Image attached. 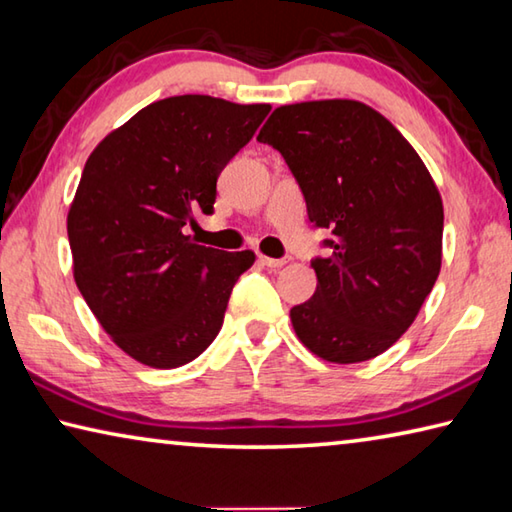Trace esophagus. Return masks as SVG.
<instances>
[{"mask_svg":"<svg viewBox=\"0 0 512 512\" xmlns=\"http://www.w3.org/2000/svg\"><path fill=\"white\" fill-rule=\"evenodd\" d=\"M258 261H261L265 267H270V270H279L285 263H288V258H270V256H258Z\"/></svg>","mask_w":512,"mask_h":512,"instance_id":"34e87169","label":"esophagus"}]
</instances>
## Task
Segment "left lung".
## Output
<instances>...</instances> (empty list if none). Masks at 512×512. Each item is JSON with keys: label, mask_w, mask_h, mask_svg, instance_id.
Wrapping results in <instances>:
<instances>
[{"label": "left lung", "mask_w": 512, "mask_h": 512, "mask_svg": "<svg viewBox=\"0 0 512 512\" xmlns=\"http://www.w3.org/2000/svg\"><path fill=\"white\" fill-rule=\"evenodd\" d=\"M283 155L315 227L317 290L290 310L294 333L326 362L378 357L414 324L441 272L443 202L423 159L380 112L330 98L281 105L256 137Z\"/></svg>", "instance_id": "8db88e82"}]
</instances>
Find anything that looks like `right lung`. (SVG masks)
<instances>
[{
    "mask_svg": "<svg viewBox=\"0 0 512 512\" xmlns=\"http://www.w3.org/2000/svg\"><path fill=\"white\" fill-rule=\"evenodd\" d=\"M270 105L184 94L150 103L98 143L67 215L74 279L112 342L177 369L220 333L254 251L195 245L184 227L213 213L215 184Z\"/></svg>",
    "mask_w": 512,
    "mask_h": 512,
    "instance_id": "add662e5",
    "label": "right lung"
}]
</instances>
